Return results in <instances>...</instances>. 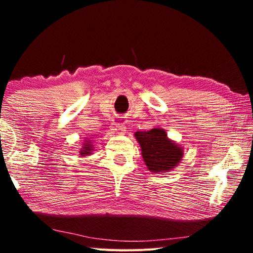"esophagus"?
Instances as JSON below:
<instances>
[{
    "label": "esophagus",
    "instance_id": "1",
    "mask_svg": "<svg viewBox=\"0 0 253 253\" xmlns=\"http://www.w3.org/2000/svg\"><path fill=\"white\" fill-rule=\"evenodd\" d=\"M111 130H113L115 134H124L126 131V127L124 126V124H119V123H115L111 126Z\"/></svg>",
    "mask_w": 253,
    "mask_h": 253
}]
</instances>
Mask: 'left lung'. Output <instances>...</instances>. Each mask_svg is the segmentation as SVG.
Listing matches in <instances>:
<instances>
[{
    "mask_svg": "<svg viewBox=\"0 0 253 253\" xmlns=\"http://www.w3.org/2000/svg\"><path fill=\"white\" fill-rule=\"evenodd\" d=\"M134 136L140 146L145 165L151 172L168 173L181 163L184 148L182 145L169 139L163 128L136 131Z\"/></svg>",
    "mask_w": 253,
    "mask_h": 253,
    "instance_id": "obj_1",
    "label": "left lung"
}]
</instances>
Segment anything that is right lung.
<instances>
[{
    "instance_id": "add662e5",
    "label": "right lung",
    "mask_w": 253,
    "mask_h": 253,
    "mask_svg": "<svg viewBox=\"0 0 253 253\" xmlns=\"http://www.w3.org/2000/svg\"><path fill=\"white\" fill-rule=\"evenodd\" d=\"M92 152H93V145L91 143V140L90 138H87V137H85L84 143L83 144V147H81L79 151V155H81V157L89 156L91 155Z\"/></svg>"
}]
</instances>
